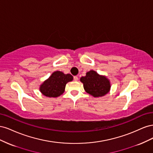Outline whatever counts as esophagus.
Returning <instances> with one entry per match:
<instances>
[{
    "mask_svg": "<svg viewBox=\"0 0 153 153\" xmlns=\"http://www.w3.org/2000/svg\"><path fill=\"white\" fill-rule=\"evenodd\" d=\"M73 78H74V80H75V81H77V80H78V76H74V77H73Z\"/></svg>",
    "mask_w": 153,
    "mask_h": 153,
    "instance_id": "1",
    "label": "esophagus"
}]
</instances>
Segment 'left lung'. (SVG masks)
I'll list each match as a JSON object with an SVG mask.
<instances>
[{"label":"left lung","mask_w":153,"mask_h":153,"mask_svg":"<svg viewBox=\"0 0 153 153\" xmlns=\"http://www.w3.org/2000/svg\"><path fill=\"white\" fill-rule=\"evenodd\" d=\"M80 80L87 93L94 98L104 96L110 90L111 84L108 78L94 70L87 71L86 75L82 76Z\"/></svg>","instance_id":"8db88e82"}]
</instances>
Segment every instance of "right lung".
<instances>
[{"label":"right lung","mask_w":153,"mask_h":153,"mask_svg":"<svg viewBox=\"0 0 153 153\" xmlns=\"http://www.w3.org/2000/svg\"><path fill=\"white\" fill-rule=\"evenodd\" d=\"M73 80V77L70 74H64L60 71H54L40 85L39 91L41 94L48 98H57L64 93L67 83Z\"/></svg>","instance_id":"right-lung-1"}]
</instances>
